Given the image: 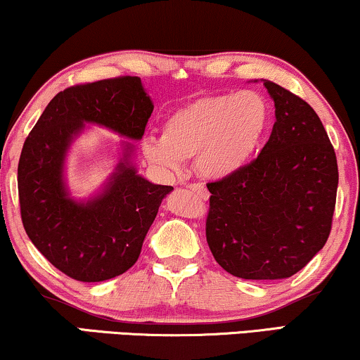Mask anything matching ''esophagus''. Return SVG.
<instances>
[{"label":"esophagus","instance_id":"obj_1","mask_svg":"<svg viewBox=\"0 0 360 360\" xmlns=\"http://www.w3.org/2000/svg\"><path fill=\"white\" fill-rule=\"evenodd\" d=\"M189 189H191V191H194V193L198 194L199 198L202 199V201H206V199L209 198V193H207V189L204 188V184L194 183V184H191V186H189Z\"/></svg>","mask_w":360,"mask_h":360}]
</instances>
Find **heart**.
<instances>
[{
  "mask_svg": "<svg viewBox=\"0 0 360 360\" xmlns=\"http://www.w3.org/2000/svg\"><path fill=\"white\" fill-rule=\"evenodd\" d=\"M269 124V106L261 94L240 91L191 101L167 116L162 138H148L144 156L166 171L179 169L194 156L204 177H224L243 167Z\"/></svg>",
  "mask_w": 360,
  "mask_h": 360,
  "instance_id": "obj_1",
  "label": "heart"
}]
</instances>
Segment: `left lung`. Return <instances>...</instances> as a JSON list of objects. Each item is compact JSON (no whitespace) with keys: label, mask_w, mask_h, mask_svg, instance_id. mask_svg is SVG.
Wrapping results in <instances>:
<instances>
[{"label":"left lung","mask_w":360,"mask_h":360,"mask_svg":"<svg viewBox=\"0 0 360 360\" xmlns=\"http://www.w3.org/2000/svg\"><path fill=\"white\" fill-rule=\"evenodd\" d=\"M276 122L256 159L207 183L206 239L222 269L240 279L294 276L324 248L339 171L316 111L289 89L264 81Z\"/></svg>","instance_id":"1"}]
</instances>
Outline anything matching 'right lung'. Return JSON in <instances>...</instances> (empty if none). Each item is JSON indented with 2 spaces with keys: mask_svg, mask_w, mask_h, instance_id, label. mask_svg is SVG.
<instances>
[{
  "mask_svg": "<svg viewBox=\"0 0 360 360\" xmlns=\"http://www.w3.org/2000/svg\"><path fill=\"white\" fill-rule=\"evenodd\" d=\"M153 109L138 76L75 84L49 101L22 144L18 165L22 226L36 249L71 279L101 282L133 267L172 186L149 183L124 159L99 198L88 204L71 201L63 186L70 141L83 122L141 139Z\"/></svg>",
  "mask_w": 360,
  "mask_h": 360,
  "instance_id": "add662e5",
  "label": "right lung"
}]
</instances>
